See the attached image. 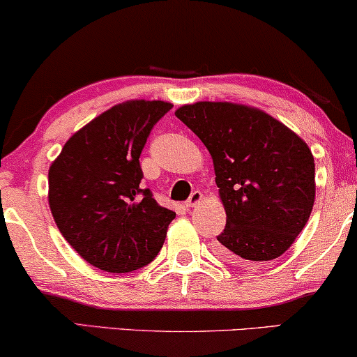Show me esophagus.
Returning a JSON list of instances; mask_svg holds the SVG:
<instances>
[{"mask_svg":"<svg viewBox=\"0 0 357 357\" xmlns=\"http://www.w3.org/2000/svg\"><path fill=\"white\" fill-rule=\"evenodd\" d=\"M203 199V193L198 192V190H195V192L190 195V198L187 199V208H195L197 204L202 203Z\"/></svg>","mask_w":357,"mask_h":357,"instance_id":"34e87169","label":"esophagus"}]
</instances>
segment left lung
Masks as SVG:
<instances>
[{"label":"left lung","instance_id":"left-lung-1","mask_svg":"<svg viewBox=\"0 0 357 357\" xmlns=\"http://www.w3.org/2000/svg\"><path fill=\"white\" fill-rule=\"evenodd\" d=\"M213 158L226 227L216 253L242 265L292 245L315 202V164L294 131L253 107L197 102L175 110Z\"/></svg>","mask_w":357,"mask_h":357}]
</instances>
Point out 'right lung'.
<instances>
[{
  "label": "right lung",
  "instance_id": "add662e5",
  "mask_svg": "<svg viewBox=\"0 0 357 357\" xmlns=\"http://www.w3.org/2000/svg\"><path fill=\"white\" fill-rule=\"evenodd\" d=\"M162 100L114 105L76 131L48 170V204L61 236L92 266L128 273L149 265L175 213L141 188L139 155Z\"/></svg>",
  "mask_w": 357,
  "mask_h": 357
}]
</instances>
